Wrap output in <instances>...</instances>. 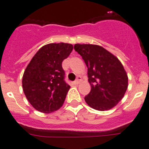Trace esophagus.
<instances>
[{"mask_svg":"<svg viewBox=\"0 0 149 149\" xmlns=\"http://www.w3.org/2000/svg\"><path fill=\"white\" fill-rule=\"evenodd\" d=\"M81 77H79H79H77V79H76V81H74V84H79L80 82H81Z\"/></svg>","mask_w":149,"mask_h":149,"instance_id":"1","label":"esophagus"}]
</instances>
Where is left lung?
I'll use <instances>...</instances> for the list:
<instances>
[{"label": "left lung", "mask_w": 149, "mask_h": 149, "mask_svg": "<svg viewBox=\"0 0 149 149\" xmlns=\"http://www.w3.org/2000/svg\"><path fill=\"white\" fill-rule=\"evenodd\" d=\"M74 49L88 67L91 89L84 97L87 104L102 111L116 106L128 88V76L120 60L99 45L76 44Z\"/></svg>", "instance_id": "1"}]
</instances>
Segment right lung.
<instances>
[{
  "instance_id": "right-lung-1",
  "label": "right lung",
  "mask_w": 149,
  "mask_h": 149,
  "mask_svg": "<svg viewBox=\"0 0 149 149\" xmlns=\"http://www.w3.org/2000/svg\"><path fill=\"white\" fill-rule=\"evenodd\" d=\"M73 49L67 43H52L38 49L25 70L23 91L33 108L49 113L59 109L69 91L62 61Z\"/></svg>"
}]
</instances>
